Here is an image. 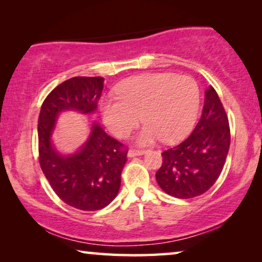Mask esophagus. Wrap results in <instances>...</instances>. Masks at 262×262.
Segmentation results:
<instances>
[{
	"label": "esophagus",
	"mask_w": 262,
	"mask_h": 262,
	"mask_svg": "<svg viewBox=\"0 0 262 262\" xmlns=\"http://www.w3.org/2000/svg\"><path fill=\"white\" fill-rule=\"evenodd\" d=\"M145 150H137V149H131L128 150L127 152V157H135V156H141L144 155Z\"/></svg>",
	"instance_id": "obj_1"
}]
</instances>
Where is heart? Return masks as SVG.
<instances>
[{"label": "heart", "mask_w": 262, "mask_h": 262, "mask_svg": "<svg viewBox=\"0 0 262 262\" xmlns=\"http://www.w3.org/2000/svg\"><path fill=\"white\" fill-rule=\"evenodd\" d=\"M117 98L101 103L103 123L118 138H127L142 120L141 145L161 138L166 143L184 139L194 126L200 92L187 75L144 74L127 78L116 87Z\"/></svg>", "instance_id": "b5f03b06"}]
</instances>
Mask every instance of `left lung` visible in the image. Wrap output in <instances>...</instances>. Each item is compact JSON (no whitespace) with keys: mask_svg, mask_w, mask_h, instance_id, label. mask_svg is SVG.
<instances>
[{"mask_svg":"<svg viewBox=\"0 0 262 262\" xmlns=\"http://www.w3.org/2000/svg\"><path fill=\"white\" fill-rule=\"evenodd\" d=\"M230 146V127L220 96L206 88L202 118L188 138L162 152L156 181L167 194L198 196L212 187L223 169Z\"/></svg>","mask_w":262,"mask_h":262,"instance_id":"left-lung-1","label":"left lung"}]
</instances>
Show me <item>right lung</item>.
I'll return each mask as SVG.
<instances>
[{
  "instance_id": "right-lung-1",
  "label": "right lung",
  "mask_w": 262,
  "mask_h": 262,
  "mask_svg": "<svg viewBox=\"0 0 262 262\" xmlns=\"http://www.w3.org/2000/svg\"><path fill=\"white\" fill-rule=\"evenodd\" d=\"M103 81L100 76H76L64 81L46 96L38 119L42 173L64 203L83 211L101 210L116 198L127 151L96 121L92 123L87 141L74 154L59 152L52 143V134L60 113L96 112Z\"/></svg>"
}]
</instances>
